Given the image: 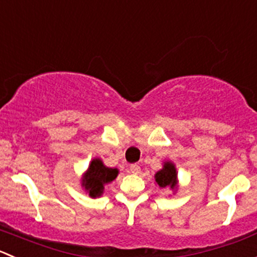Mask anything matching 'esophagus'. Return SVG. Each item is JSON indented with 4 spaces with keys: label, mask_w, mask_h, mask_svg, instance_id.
<instances>
[{
    "label": "esophagus",
    "mask_w": 257,
    "mask_h": 257,
    "mask_svg": "<svg viewBox=\"0 0 257 257\" xmlns=\"http://www.w3.org/2000/svg\"><path fill=\"white\" fill-rule=\"evenodd\" d=\"M129 172L133 174H138L139 172H141V167H139L138 164H131V167H129Z\"/></svg>",
    "instance_id": "esophagus-1"
}]
</instances>
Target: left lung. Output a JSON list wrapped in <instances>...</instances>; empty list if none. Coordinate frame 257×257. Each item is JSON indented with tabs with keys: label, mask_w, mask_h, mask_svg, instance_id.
<instances>
[{
	"label": "left lung",
	"mask_w": 257,
	"mask_h": 257,
	"mask_svg": "<svg viewBox=\"0 0 257 257\" xmlns=\"http://www.w3.org/2000/svg\"><path fill=\"white\" fill-rule=\"evenodd\" d=\"M157 184L162 188L169 187L171 189L177 188V169L172 162H164L163 168L154 176Z\"/></svg>",
	"instance_id": "obj_1"
}]
</instances>
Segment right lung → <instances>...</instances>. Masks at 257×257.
Returning a JSON list of instances; mask_svg holds the SVG:
<instances>
[{
  "mask_svg": "<svg viewBox=\"0 0 257 257\" xmlns=\"http://www.w3.org/2000/svg\"><path fill=\"white\" fill-rule=\"evenodd\" d=\"M119 171L116 168H109L104 166L101 159L94 158L81 178V186L91 198H96L103 195L104 186L114 181Z\"/></svg>",
  "mask_w": 257,
  "mask_h": 257,
  "instance_id": "1",
  "label": "right lung"
}]
</instances>
